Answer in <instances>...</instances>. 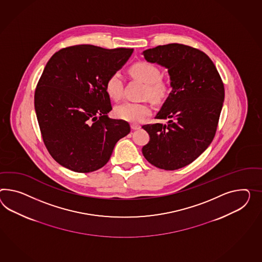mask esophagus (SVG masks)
Instances as JSON below:
<instances>
[{
	"label": "esophagus",
	"instance_id": "1",
	"mask_svg": "<svg viewBox=\"0 0 262 262\" xmlns=\"http://www.w3.org/2000/svg\"><path fill=\"white\" fill-rule=\"evenodd\" d=\"M141 128V125H139V124H131V129L132 130H139Z\"/></svg>",
	"mask_w": 262,
	"mask_h": 262
}]
</instances>
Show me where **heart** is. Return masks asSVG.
<instances>
[{
	"label": "heart",
	"instance_id": "obj_1",
	"mask_svg": "<svg viewBox=\"0 0 262 262\" xmlns=\"http://www.w3.org/2000/svg\"><path fill=\"white\" fill-rule=\"evenodd\" d=\"M130 73L135 79L142 81L144 88L143 97L150 98L156 103H161L170 93V84L161 79L160 68L148 61H139L130 68ZM123 81L119 72L109 76L105 82V90L113 100H120L122 95ZM115 116L129 122H141L151 114V105L146 102L124 101L118 104L114 110Z\"/></svg>",
	"mask_w": 262,
	"mask_h": 262
}]
</instances>
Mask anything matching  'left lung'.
Segmentation results:
<instances>
[{"mask_svg": "<svg viewBox=\"0 0 262 262\" xmlns=\"http://www.w3.org/2000/svg\"><path fill=\"white\" fill-rule=\"evenodd\" d=\"M145 60L168 69L172 91L156 116L166 124H145L150 141L142 154L151 164L177 170L202 155L215 137L224 85L214 62L194 47L169 43L143 51Z\"/></svg>", "mask_w": 262, "mask_h": 262, "instance_id": "8db88e82", "label": "left lung"}]
</instances>
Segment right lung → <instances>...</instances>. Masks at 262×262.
<instances>
[{
	"label": "right lung",
	"mask_w": 262,
	"mask_h": 262,
	"mask_svg": "<svg viewBox=\"0 0 262 262\" xmlns=\"http://www.w3.org/2000/svg\"><path fill=\"white\" fill-rule=\"evenodd\" d=\"M132 52L80 45L61 48L47 61L34 105L43 143L61 166L78 173L96 171L129 134L127 121L107 117L112 106L105 82Z\"/></svg>",
	"instance_id": "1"
}]
</instances>
